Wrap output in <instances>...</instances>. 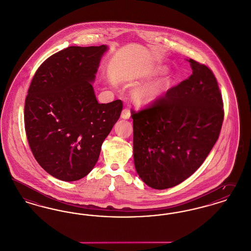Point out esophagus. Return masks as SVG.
I'll return each mask as SVG.
<instances>
[{"label":"esophagus","mask_w":251,"mask_h":251,"mask_svg":"<svg viewBox=\"0 0 251 251\" xmlns=\"http://www.w3.org/2000/svg\"><path fill=\"white\" fill-rule=\"evenodd\" d=\"M121 117L123 118V119H129L130 118V110H129V108H125L123 111H122V115H121Z\"/></svg>","instance_id":"34e87169"}]
</instances>
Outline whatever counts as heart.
<instances>
[{"label": "heart", "mask_w": 251, "mask_h": 251, "mask_svg": "<svg viewBox=\"0 0 251 251\" xmlns=\"http://www.w3.org/2000/svg\"><path fill=\"white\" fill-rule=\"evenodd\" d=\"M168 83V80H158L152 84L139 88L134 93V97L140 104L150 103L167 88Z\"/></svg>", "instance_id": "1"}]
</instances>
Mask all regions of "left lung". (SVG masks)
Returning a JSON list of instances; mask_svg holds the SVG:
<instances>
[{"label":"left lung","instance_id":"left-lung-1","mask_svg":"<svg viewBox=\"0 0 251 251\" xmlns=\"http://www.w3.org/2000/svg\"><path fill=\"white\" fill-rule=\"evenodd\" d=\"M193 74L150 106L131 110L134 164L145 184L172 188L192 176L215 145L224 120L222 94L209 67L189 59Z\"/></svg>","mask_w":251,"mask_h":251}]
</instances>
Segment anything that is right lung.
I'll return each mask as SVG.
<instances>
[{
  "instance_id": "right-lung-1",
  "label": "right lung",
  "mask_w": 251,
  "mask_h": 251,
  "mask_svg": "<svg viewBox=\"0 0 251 251\" xmlns=\"http://www.w3.org/2000/svg\"><path fill=\"white\" fill-rule=\"evenodd\" d=\"M106 45L70 46L37 70L28 89L25 126L40 166L63 181L86 176L118 121L123 102L99 104L93 83Z\"/></svg>"
}]
</instances>
